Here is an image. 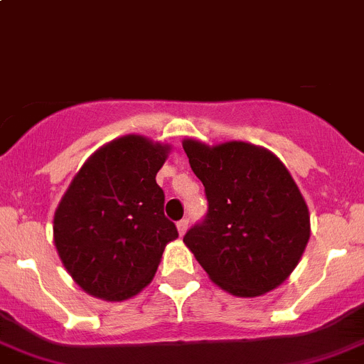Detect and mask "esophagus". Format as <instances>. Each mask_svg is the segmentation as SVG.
<instances>
[{
    "instance_id": "1",
    "label": "esophagus",
    "mask_w": 364,
    "mask_h": 364,
    "mask_svg": "<svg viewBox=\"0 0 364 364\" xmlns=\"http://www.w3.org/2000/svg\"><path fill=\"white\" fill-rule=\"evenodd\" d=\"M186 230H188V221H186V219H181V221H178L179 235H185Z\"/></svg>"
}]
</instances>
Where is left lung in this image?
<instances>
[{
	"label": "left lung",
	"mask_w": 364,
	"mask_h": 364,
	"mask_svg": "<svg viewBox=\"0 0 364 364\" xmlns=\"http://www.w3.org/2000/svg\"><path fill=\"white\" fill-rule=\"evenodd\" d=\"M183 149L208 199L205 221L183 237L203 270L237 297L283 284L310 239L309 206L283 161L247 141L186 137Z\"/></svg>",
	"instance_id": "8db88e82"
}]
</instances>
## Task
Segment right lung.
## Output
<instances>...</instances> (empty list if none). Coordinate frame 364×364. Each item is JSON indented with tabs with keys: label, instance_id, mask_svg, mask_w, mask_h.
<instances>
[{
	"label": "right lung",
	"instance_id": "1",
	"mask_svg": "<svg viewBox=\"0 0 364 364\" xmlns=\"http://www.w3.org/2000/svg\"><path fill=\"white\" fill-rule=\"evenodd\" d=\"M172 146L127 134L83 163L54 214V245L70 277L105 301L137 296L178 237L156 183Z\"/></svg>",
	"mask_w": 364,
	"mask_h": 364
}]
</instances>
